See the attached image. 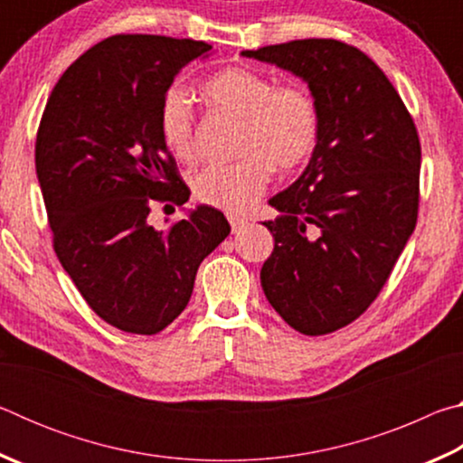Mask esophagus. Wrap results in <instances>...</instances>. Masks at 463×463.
<instances>
[{
    "label": "esophagus",
    "instance_id": "1",
    "mask_svg": "<svg viewBox=\"0 0 463 463\" xmlns=\"http://www.w3.org/2000/svg\"><path fill=\"white\" fill-rule=\"evenodd\" d=\"M226 218H229L232 232H239V231H242V229H245V226H247V218H245V216H239V214H232V213H231Z\"/></svg>",
    "mask_w": 463,
    "mask_h": 463
}]
</instances>
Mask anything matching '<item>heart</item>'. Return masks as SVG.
Returning a JSON list of instances; mask_svg holds the SVG:
<instances>
[{
  "label": "heart",
  "mask_w": 463,
  "mask_h": 463,
  "mask_svg": "<svg viewBox=\"0 0 463 463\" xmlns=\"http://www.w3.org/2000/svg\"><path fill=\"white\" fill-rule=\"evenodd\" d=\"M198 96L210 112L239 120V159L194 177L192 190L202 203L241 213L263 194L273 169H298L315 153L320 112L312 91L300 83L276 85L253 69L229 67L200 81ZM156 122L167 151L185 165L195 163V116L182 91L163 93Z\"/></svg>",
  "instance_id": "b5f03b06"
}]
</instances>
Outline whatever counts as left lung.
Returning a JSON list of instances; mask_svg holds the SVG:
<instances>
[{
    "label": "left lung",
    "mask_w": 463,
    "mask_h": 463,
    "mask_svg": "<svg viewBox=\"0 0 463 463\" xmlns=\"http://www.w3.org/2000/svg\"><path fill=\"white\" fill-rule=\"evenodd\" d=\"M308 81L320 137L304 174L269 203L281 216L261 286L298 333L318 336L359 318L378 298L417 226L420 140L382 69L335 38L245 51Z\"/></svg>",
    "instance_id": "obj_1"
}]
</instances>
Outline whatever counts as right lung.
I'll use <instances>...</instances> for the list:
<instances>
[{
  "mask_svg": "<svg viewBox=\"0 0 463 463\" xmlns=\"http://www.w3.org/2000/svg\"><path fill=\"white\" fill-rule=\"evenodd\" d=\"M210 49L192 38L109 36L62 73L36 132L54 253L88 307L124 333L174 323L203 257L231 232L210 206L165 232L148 224L155 202L190 198L156 114L174 77Z\"/></svg>",
  "mask_w": 463,
  "mask_h": 463,
  "instance_id": "add662e5",
  "label": "right lung"
}]
</instances>
